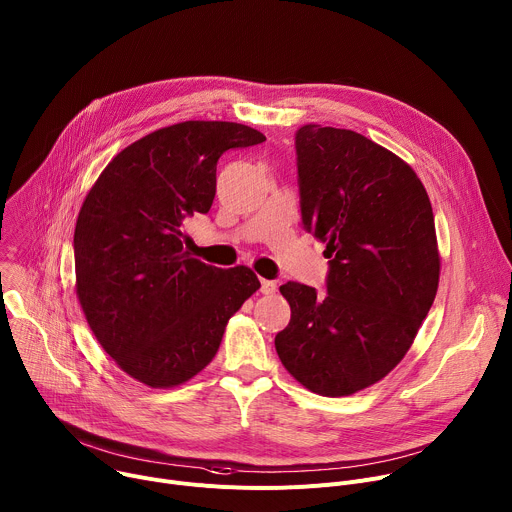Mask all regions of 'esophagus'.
Instances as JSON below:
<instances>
[{
    "label": "esophagus",
    "mask_w": 512,
    "mask_h": 512,
    "mask_svg": "<svg viewBox=\"0 0 512 512\" xmlns=\"http://www.w3.org/2000/svg\"><path fill=\"white\" fill-rule=\"evenodd\" d=\"M260 291H262L264 295H272V293L276 291V280H266V278H262V280H260Z\"/></svg>",
    "instance_id": "obj_1"
}]
</instances>
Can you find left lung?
<instances>
[{"mask_svg": "<svg viewBox=\"0 0 512 512\" xmlns=\"http://www.w3.org/2000/svg\"><path fill=\"white\" fill-rule=\"evenodd\" d=\"M295 150L303 227L329 258L327 295L282 285L291 321L274 346L305 388L348 396L405 358L433 305V209L415 170L358 132L307 124Z\"/></svg>", "mask_w": 512, "mask_h": 512, "instance_id": "8db88e82", "label": "left lung"}]
</instances>
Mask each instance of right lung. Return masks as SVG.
I'll return each instance as SVG.
<instances>
[{
	"label": "right lung",
	"instance_id": "add662e5",
	"mask_svg": "<svg viewBox=\"0 0 512 512\" xmlns=\"http://www.w3.org/2000/svg\"><path fill=\"white\" fill-rule=\"evenodd\" d=\"M264 140L234 122H181L124 148L87 193L73 240L77 297L101 348L138 382L170 388L201 372L260 289L248 266L191 258L181 227L211 209L219 156Z\"/></svg>",
	"mask_w": 512,
	"mask_h": 512
}]
</instances>
